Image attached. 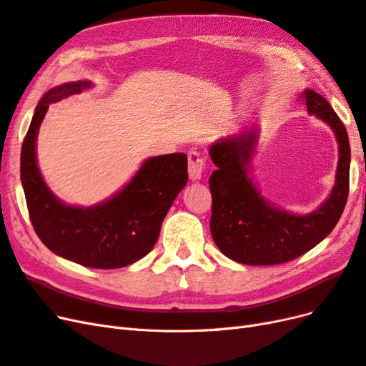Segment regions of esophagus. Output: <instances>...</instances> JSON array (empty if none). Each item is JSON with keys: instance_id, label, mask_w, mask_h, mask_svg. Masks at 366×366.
I'll use <instances>...</instances> for the list:
<instances>
[{"instance_id": "1", "label": "esophagus", "mask_w": 366, "mask_h": 366, "mask_svg": "<svg viewBox=\"0 0 366 366\" xmlns=\"http://www.w3.org/2000/svg\"><path fill=\"white\" fill-rule=\"evenodd\" d=\"M187 159H189V177L191 180H200L203 177L204 171V159L198 151L192 149L187 154Z\"/></svg>"}]
</instances>
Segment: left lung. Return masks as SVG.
Returning <instances> with one entry per match:
<instances>
[{"mask_svg": "<svg viewBox=\"0 0 366 366\" xmlns=\"http://www.w3.org/2000/svg\"><path fill=\"white\" fill-rule=\"evenodd\" d=\"M301 97L308 113L330 125L339 143L336 184L315 212L295 215L261 197L247 171L258 139L257 127L219 139L209 148L210 159L217 164L209 179L210 234L218 249L237 262L273 265L301 257L335 229L347 204L351 159L347 129L327 99L313 90H305Z\"/></svg>", "mask_w": 366, "mask_h": 366, "instance_id": "obj_1", "label": "left lung"}]
</instances>
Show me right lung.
Returning a JSON list of instances; mask_svg holds the SVG:
<instances>
[{"label": "right lung", "instance_id": "obj_1", "mask_svg": "<svg viewBox=\"0 0 366 366\" xmlns=\"http://www.w3.org/2000/svg\"><path fill=\"white\" fill-rule=\"evenodd\" d=\"M92 84L69 82L42 96L21 148V183L29 217L39 239L53 253L92 269H120L151 252L163 218L187 182L183 152L151 157L124 189L92 207L67 206L44 183L35 142L49 104L82 93Z\"/></svg>", "mask_w": 366, "mask_h": 366}]
</instances>
